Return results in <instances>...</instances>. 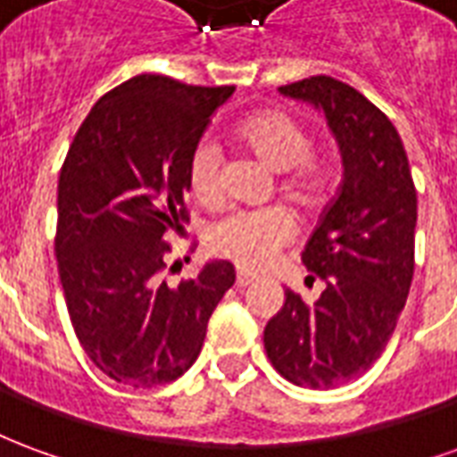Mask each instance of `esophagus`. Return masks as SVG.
<instances>
[{
  "label": "esophagus",
  "mask_w": 457,
  "mask_h": 457,
  "mask_svg": "<svg viewBox=\"0 0 457 457\" xmlns=\"http://www.w3.org/2000/svg\"><path fill=\"white\" fill-rule=\"evenodd\" d=\"M257 281V274H249V271H237V287H249V284H254Z\"/></svg>",
  "instance_id": "obj_1"
}]
</instances>
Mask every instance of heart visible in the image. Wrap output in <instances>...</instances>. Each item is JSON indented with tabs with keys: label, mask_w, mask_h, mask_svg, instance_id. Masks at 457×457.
Returning <instances> with one entry per match:
<instances>
[{
	"label": "heart",
	"mask_w": 457,
	"mask_h": 457,
	"mask_svg": "<svg viewBox=\"0 0 457 457\" xmlns=\"http://www.w3.org/2000/svg\"><path fill=\"white\" fill-rule=\"evenodd\" d=\"M237 141L264 166L287 173L281 188L301 205H313L320 193V179L313 169L316 141L311 131L291 114L267 110L242 121L235 131ZM188 188L203 205H218L222 198V156L212 139H200L188 159ZM294 220L287 210H237L220 220L210 232L215 252L245 269H262L278 249L294 237Z\"/></svg>",
	"instance_id": "b5f03b06"
}]
</instances>
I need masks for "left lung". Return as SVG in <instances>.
Wrapping results in <instances>:
<instances>
[{
    "label": "left lung",
    "instance_id": "left-lung-1",
    "mask_svg": "<svg viewBox=\"0 0 457 457\" xmlns=\"http://www.w3.org/2000/svg\"><path fill=\"white\" fill-rule=\"evenodd\" d=\"M278 93L326 114L343 183L301 254L326 288L316 301L287 288L284 306L264 328V347L288 382L333 389L372 367L403 311L413 278L416 188L399 131L362 93L328 75Z\"/></svg>",
    "mask_w": 457,
    "mask_h": 457
}]
</instances>
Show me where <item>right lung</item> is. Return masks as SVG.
I'll list each match as a JSON object with an SVG mask.
<instances>
[{
  "mask_svg": "<svg viewBox=\"0 0 457 457\" xmlns=\"http://www.w3.org/2000/svg\"><path fill=\"white\" fill-rule=\"evenodd\" d=\"M232 93V85L137 75L95 103L68 149L58 179V274L75 336L114 382L151 389L188 372L235 284L225 259H210L179 287L163 278V235L188 222L190 151Z\"/></svg>",
  "mask_w": 457,
  "mask_h": 457,
  "instance_id": "add662e5",
  "label": "right lung"
}]
</instances>
